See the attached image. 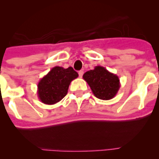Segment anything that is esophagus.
<instances>
[{
  "mask_svg": "<svg viewBox=\"0 0 159 159\" xmlns=\"http://www.w3.org/2000/svg\"><path fill=\"white\" fill-rule=\"evenodd\" d=\"M83 75H84V71H79V76L80 77V78H82Z\"/></svg>",
  "mask_w": 159,
  "mask_h": 159,
  "instance_id": "obj_1",
  "label": "esophagus"
}]
</instances>
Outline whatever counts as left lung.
I'll return each mask as SVG.
<instances>
[{"label":"left lung","instance_id":"left-lung-1","mask_svg":"<svg viewBox=\"0 0 159 159\" xmlns=\"http://www.w3.org/2000/svg\"><path fill=\"white\" fill-rule=\"evenodd\" d=\"M83 78L88 83L94 95L102 100L113 99L120 88L118 75L102 66H96L93 70L85 72Z\"/></svg>","mask_w":159,"mask_h":159}]
</instances>
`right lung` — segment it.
I'll return each instance as SVG.
<instances>
[{"instance_id":"right-lung-1","label":"right lung","mask_w":159,"mask_h":159,"mask_svg":"<svg viewBox=\"0 0 159 159\" xmlns=\"http://www.w3.org/2000/svg\"><path fill=\"white\" fill-rule=\"evenodd\" d=\"M78 76V73L71 67H52L38 83V98L43 103L48 105L60 102L67 95L71 81Z\"/></svg>"}]
</instances>
